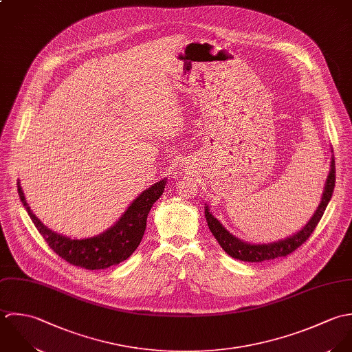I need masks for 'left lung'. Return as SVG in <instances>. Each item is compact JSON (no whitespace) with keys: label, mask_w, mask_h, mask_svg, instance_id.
I'll list each match as a JSON object with an SVG mask.
<instances>
[{"label":"left lung","mask_w":352,"mask_h":352,"mask_svg":"<svg viewBox=\"0 0 352 352\" xmlns=\"http://www.w3.org/2000/svg\"><path fill=\"white\" fill-rule=\"evenodd\" d=\"M335 181H336V168H335V156H332L331 162V171L325 184V189L322 193L321 203L317 208L313 217L309 220V223L295 235L283 239L275 243H268V245H250L246 242L239 241L238 238L232 236L219 221L211 214L208 210V206H206V219L208 221V227L211 230L213 236L219 242V245L223 248V250L241 261H249V263H263L267 260H274L278 257H285L295 252L300 245H303L309 236L313 234L316 230L318 221L321 220L324 212L327 210V206L329 200L332 199V193L335 189Z\"/></svg>","instance_id":"1"}]
</instances>
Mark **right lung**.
Masks as SVG:
<instances>
[{
  "mask_svg": "<svg viewBox=\"0 0 352 352\" xmlns=\"http://www.w3.org/2000/svg\"><path fill=\"white\" fill-rule=\"evenodd\" d=\"M164 185L166 179H162L144 190L111 228L88 239H71L49 230L30 210L19 182L17 192L32 223L50 249L74 267L95 271L117 265L132 256L142 239L146 216L153 203L163 195Z\"/></svg>",
  "mask_w": 352,
  "mask_h": 352,
  "instance_id": "right-lung-1",
  "label": "right lung"
}]
</instances>
